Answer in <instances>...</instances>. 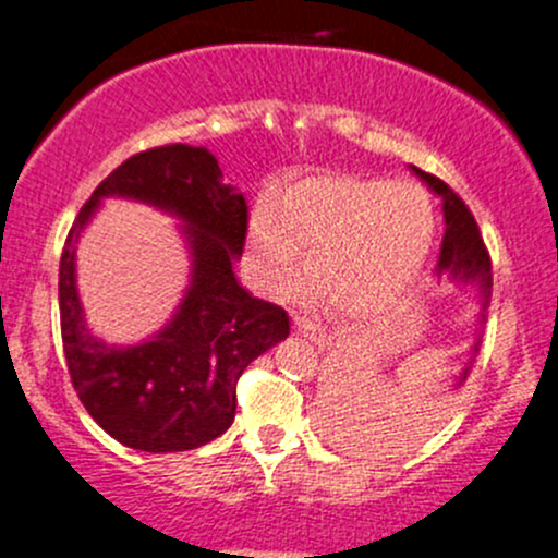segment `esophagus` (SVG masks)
Listing matches in <instances>:
<instances>
[{"mask_svg":"<svg viewBox=\"0 0 558 558\" xmlns=\"http://www.w3.org/2000/svg\"><path fill=\"white\" fill-rule=\"evenodd\" d=\"M292 323H295L298 333H303V336H306V339H312L314 344H319V347H328L330 344V336L325 333V330L319 328V325H314L312 319L303 317V314H295V317H292Z\"/></svg>","mask_w":558,"mask_h":558,"instance_id":"obj_1","label":"esophagus"}]
</instances>
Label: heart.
I'll use <instances>...</instances> for the list:
<instances>
[{
	"instance_id": "obj_1",
	"label": "heart",
	"mask_w": 558,
	"mask_h": 558,
	"mask_svg": "<svg viewBox=\"0 0 558 558\" xmlns=\"http://www.w3.org/2000/svg\"><path fill=\"white\" fill-rule=\"evenodd\" d=\"M434 235L426 192L379 179H308L252 219V255L271 287H290L312 250V274L336 301L366 312L421 271Z\"/></svg>"
}]
</instances>
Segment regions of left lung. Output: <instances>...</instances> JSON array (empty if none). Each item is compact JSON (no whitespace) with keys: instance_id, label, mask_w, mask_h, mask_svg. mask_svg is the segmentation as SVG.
I'll list each match as a JSON object with an SVG mask.
<instances>
[{"instance_id":"obj_1","label":"left lung","mask_w":558,"mask_h":558,"mask_svg":"<svg viewBox=\"0 0 558 558\" xmlns=\"http://www.w3.org/2000/svg\"><path fill=\"white\" fill-rule=\"evenodd\" d=\"M412 173L421 181H426L428 190L434 195L442 197V211H445V235H442V250H439L437 260V274H448V279L459 281V284H474L480 290V323H485V308L490 303V257L488 250L483 244V235H480L477 222H474L472 211L466 208V203L445 184L437 175L426 173V170L415 168L412 165ZM480 339L474 341L472 352L477 355ZM474 361V357H472ZM469 361V366H472ZM469 366L459 374L461 385L466 379Z\"/></svg>"}]
</instances>
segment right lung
<instances>
[{
	"mask_svg": "<svg viewBox=\"0 0 558 558\" xmlns=\"http://www.w3.org/2000/svg\"><path fill=\"white\" fill-rule=\"evenodd\" d=\"M102 196H130L185 222L191 287L174 319L135 348L105 345L85 325L74 287V244ZM250 208L225 184L203 146H157L121 162L84 203L59 263V317L68 372L86 412L116 439L146 453H179L233 426L235 383L290 333V317L239 284Z\"/></svg>",
	"mask_w": 558,
	"mask_h": 558,
	"instance_id": "obj_1",
	"label": "right lung"
}]
</instances>
